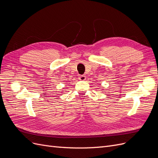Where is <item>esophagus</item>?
Segmentation results:
<instances>
[{
  "label": "esophagus",
  "mask_w": 158,
  "mask_h": 158,
  "mask_svg": "<svg viewBox=\"0 0 158 158\" xmlns=\"http://www.w3.org/2000/svg\"><path fill=\"white\" fill-rule=\"evenodd\" d=\"M78 78L80 80H85V79H86V78H85V76L84 75H80L78 76Z\"/></svg>",
  "instance_id": "34e87169"
}]
</instances>
